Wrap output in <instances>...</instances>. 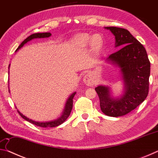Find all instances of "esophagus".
Masks as SVG:
<instances>
[{"mask_svg": "<svg viewBox=\"0 0 158 158\" xmlns=\"http://www.w3.org/2000/svg\"><path fill=\"white\" fill-rule=\"evenodd\" d=\"M84 81L89 86H91V85L94 84V79H93L92 74L90 73L85 74L84 77Z\"/></svg>", "mask_w": 158, "mask_h": 158, "instance_id": "34e87169", "label": "esophagus"}]
</instances>
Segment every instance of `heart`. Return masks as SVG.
Listing matches in <instances>:
<instances>
[{"label": "heart", "mask_w": 158, "mask_h": 158, "mask_svg": "<svg viewBox=\"0 0 158 158\" xmlns=\"http://www.w3.org/2000/svg\"><path fill=\"white\" fill-rule=\"evenodd\" d=\"M90 39L92 40L91 41L90 40ZM75 40L77 44L81 45V46H86V45L89 44L90 41L93 47L95 49H98L102 44V38L100 36L94 35L91 38V36H90V35L85 33L78 35L76 37Z\"/></svg>", "instance_id": "obj_1"}]
</instances>
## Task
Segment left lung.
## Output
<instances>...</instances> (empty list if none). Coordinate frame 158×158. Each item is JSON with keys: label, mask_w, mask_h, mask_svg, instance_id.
<instances>
[{"label": "left lung", "mask_w": 158, "mask_h": 158, "mask_svg": "<svg viewBox=\"0 0 158 158\" xmlns=\"http://www.w3.org/2000/svg\"><path fill=\"white\" fill-rule=\"evenodd\" d=\"M114 35L118 51L107 60L121 68L125 92L120 98L110 95L107 86L99 85L97 92L102 111L106 116H122L130 113L145 100L148 94L151 63L145 48L129 31L118 27H105Z\"/></svg>", "instance_id": "1"}]
</instances>
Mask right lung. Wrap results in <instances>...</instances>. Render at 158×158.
<instances>
[{"mask_svg":"<svg viewBox=\"0 0 158 158\" xmlns=\"http://www.w3.org/2000/svg\"><path fill=\"white\" fill-rule=\"evenodd\" d=\"M51 35H52V34H51L50 33H34V34H32L31 35L28 37L27 38L25 39L24 40H23L22 42H21V44L19 45V47L17 48V50H16V51H17V50H19V49H21V48L22 47L23 45H24L26 43H27L28 42L31 41V40L35 39V38H44V37H49ZM10 68V65H9V68ZM8 74H9V72H8ZM75 94H76V92H74L70 96H69V98H68V101H67V102H66L65 107V109H64V111H63V114L61 115V116H60L56 120H54V121H49V122H37V121H33V120L29 119L28 118L26 117L25 116H23L22 114L20 113L19 111L17 110V111H18V113L19 114L20 116L22 117L23 119L26 120V121L31 123H33L34 125H37V126L42 127H56V126H58V125H59L62 124L63 122H65L66 121V119L69 117V114H70V113H71L72 109H73V98H74V96L75 95Z\"/></svg>","mask_w":158,"mask_h":158,"instance_id":"obj_1","label":"right lung"}]
</instances>
